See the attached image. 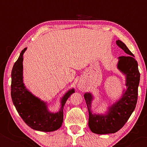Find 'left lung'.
Segmentation results:
<instances>
[{"label":"left lung","mask_w":147,"mask_h":147,"mask_svg":"<svg viewBox=\"0 0 147 147\" xmlns=\"http://www.w3.org/2000/svg\"><path fill=\"white\" fill-rule=\"evenodd\" d=\"M118 46L127 54L118 57V68L126 75L127 89L122 98L110 106L106 114H93L91 111V103L93 97L90 93L84 94L89 112L88 126L94 133L98 134L115 133L123 127L135 109L138 98V87L140 82V73L138 63L132 52L120 40L116 41Z\"/></svg>","instance_id":"left-lung-1"}]
</instances>
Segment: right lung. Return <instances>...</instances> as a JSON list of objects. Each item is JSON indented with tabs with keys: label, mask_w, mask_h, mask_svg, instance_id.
Masks as SVG:
<instances>
[{
	"label": "right lung",
	"mask_w": 147,
	"mask_h": 147,
	"mask_svg": "<svg viewBox=\"0 0 147 147\" xmlns=\"http://www.w3.org/2000/svg\"><path fill=\"white\" fill-rule=\"evenodd\" d=\"M25 48L11 72V98L18 113L24 122L34 130L43 132H52L61 127L63 123V107L69 96L74 93L71 89L61 98V109L57 113L49 112L45 102L33 96L24 86L23 81V53Z\"/></svg>",
	"instance_id": "add662e5"
}]
</instances>
